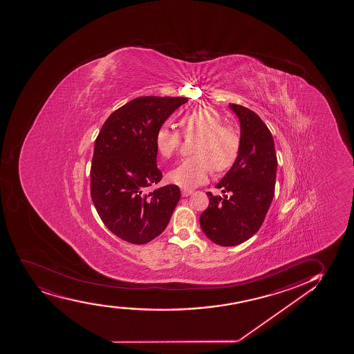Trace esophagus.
Wrapping results in <instances>:
<instances>
[{
	"label": "esophagus",
	"instance_id": "esophagus-1",
	"mask_svg": "<svg viewBox=\"0 0 354 354\" xmlns=\"http://www.w3.org/2000/svg\"><path fill=\"white\" fill-rule=\"evenodd\" d=\"M192 190H189V189H184V190H182V196L183 197H187V196H190L192 194Z\"/></svg>",
	"mask_w": 354,
	"mask_h": 354
}]
</instances>
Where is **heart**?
Segmentation results:
<instances>
[{
	"instance_id": "1",
	"label": "heart",
	"mask_w": 354,
	"mask_h": 354,
	"mask_svg": "<svg viewBox=\"0 0 354 354\" xmlns=\"http://www.w3.org/2000/svg\"><path fill=\"white\" fill-rule=\"evenodd\" d=\"M184 137L199 136L194 153L180 162L169 174L170 182L182 187H194L203 183L215 171L222 174L235 164L240 155L241 138L232 127L223 125L220 114L209 107H198L184 113L179 119ZM182 134L169 127H160L155 137L159 155L171 158L182 147Z\"/></svg>"
}]
</instances>
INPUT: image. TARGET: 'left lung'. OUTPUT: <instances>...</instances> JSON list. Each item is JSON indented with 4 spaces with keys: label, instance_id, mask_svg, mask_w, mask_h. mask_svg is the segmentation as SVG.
<instances>
[{
    "label": "left lung",
    "instance_id": "1",
    "mask_svg": "<svg viewBox=\"0 0 354 354\" xmlns=\"http://www.w3.org/2000/svg\"><path fill=\"white\" fill-rule=\"evenodd\" d=\"M229 107L240 119V155L216 185L225 195L207 192L209 207L199 217L207 239L222 247L243 243L257 234L272 204L277 170L274 139L267 125L244 106Z\"/></svg>",
    "mask_w": 354,
    "mask_h": 354
}]
</instances>
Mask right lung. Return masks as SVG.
<instances>
[{
	"instance_id": "1",
	"label": "right lung",
	"mask_w": 354,
	"mask_h": 354,
	"mask_svg": "<svg viewBox=\"0 0 354 354\" xmlns=\"http://www.w3.org/2000/svg\"><path fill=\"white\" fill-rule=\"evenodd\" d=\"M187 102L184 97H139L114 111L94 142L91 198L106 227L132 244L160 235L180 198L175 184L160 182L155 137L164 122Z\"/></svg>"
}]
</instances>
